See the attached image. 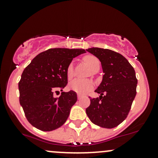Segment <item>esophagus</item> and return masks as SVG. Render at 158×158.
<instances>
[{
	"instance_id": "esophagus-1",
	"label": "esophagus",
	"mask_w": 158,
	"mask_h": 158,
	"mask_svg": "<svg viewBox=\"0 0 158 158\" xmlns=\"http://www.w3.org/2000/svg\"><path fill=\"white\" fill-rule=\"evenodd\" d=\"M77 98H78V99L80 100L81 98H82V96H81L80 95H79V94H78V95H77Z\"/></svg>"
}]
</instances>
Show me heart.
Listing matches in <instances>:
<instances>
[{"label": "heart", "mask_w": 158, "mask_h": 158, "mask_svg": "<svg viewBox=\"0 0 158 158\" xmlns=\"http://www.w3.org/2000/svg\"><path fill=\"white\" fill-rule=\"evenodd\" d=\"M84 61L88 65L89 69L92 72L95 73L98 71L100 68V61L97 57L92 55H87L84 57ZM66 75L69 79H71L73 77V64L70 63L68 66L67 70H66ZM71 90L74 91L76 93L84 95L91 91L93 88V83L90 80H82V79H76L72 81L69 85Z\"/></svg>", "instance_id": "obj_1"}]
</instances>
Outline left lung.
Returning <instances> with one entry per match:
<instances>
[{
  "instance_id": "obj_1",
  "label": "left lung",
  "mask_w": 158,
  "mask_h": 158,
  "mask_svg": "<svg viewBox=\"0 0 158 158\" xmlns=\"http://www.w3.org/2000/svg\"><path fill=\"white\" fill-rule=\"evenodd\" d=\"M86 50L100 60L104 75L95 90L100 94L99 97H89L90 106L85 111L93 124L113 128L126 118L135 98L138 84L135 71L118 52L98 47Z\"/></svg>"
}]
</instances>
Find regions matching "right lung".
Segmentation results:
<instances>
[{"label": "right lung", "mask_w": 158, "mask_h": 158, "mask_svg": "<svg viewBox=\"0 0 158 158\" xmlns=\"http://www.w3.org/2000/svg\"><path fill=\"white\" fill-rule=\"evenodd\" d=\"M85 52L83 49H49L38 54L23 70L18 83L20 104L33 127L50 131L67 120L77 94L71 90L55 98L53 92L63 91L68 82V66L73 58Z\"/></svg>", "instance_id": "obj_1"}]
</instances>
